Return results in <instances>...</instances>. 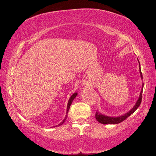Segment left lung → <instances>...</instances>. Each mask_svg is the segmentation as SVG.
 I'll list each match as a JSON object with an SVG mask.
<instances>
[{
	"label": "left lung",
	"mask_w": 156,
	"mask_h": 156,
	"mask_svg": "<svg viewBox=\"0 0 156 156\" xmlns=\"http://www.w3.org/2000/svg\"><path fill=\"white\" fill-rule=\"evenodd\" d=\"M139 62V60H138ZM139 64H140V62H139ZM140 76L141 78V80L143 79V76H142V73L141 71V67H140ZM142 88H141V90L140 92V97H139V98L137 99V102H135V104L134 105V107L132 108L130 111L129 112H126L125 114L122 115L121 116H119V117H110V116H107L105 115H102L101 112H99L98 111H97L95 114V117L96 119L100 122V123L102 124H118L119 122H121L122 121H123L125 120L128 117H129L131 114H133V112L137 110V108L140 107V105L141 104V99H142V92H143V88H144V82L142 83Z\"/></svg>",
	"instance_id": "1"
}]
</instances>
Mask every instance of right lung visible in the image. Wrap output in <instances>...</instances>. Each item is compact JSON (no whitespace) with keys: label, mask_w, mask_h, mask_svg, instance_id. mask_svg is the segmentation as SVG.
Returning a JSON list of instances; mask_svg holds the SVG:
<instances>
[{"label":"right lung","mask_w":156,"mask_h":156,"mask_svg":"<svg viewBox=\"0 0 156 156\" xmlns=\"http://www.w3.org/2000/svg\"><path fill=\"white\" fill-rule=\"evenodd\" d=\"M77 95H78V93H77V92H74V93L71 96V97L69 98V101H68V105H67V111H66V117H65V118L64 119V120H63L61 122H59V123L58 125L54 126V127H58V126H60V125H62L63 123H64V122H65L66 118H67L68 112V111H69V107H70V105H71V104H72V102L73 100H74V99L76 97V96H77Z\"/></svg>","instance_id":"1"}]
</instances>
